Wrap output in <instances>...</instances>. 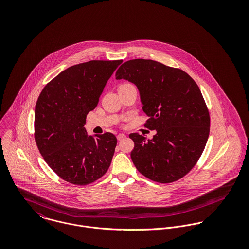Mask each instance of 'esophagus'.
<instances>
[{"mask_svg":"<svg viewBox=\"0 0 249 249\" xmlns=\"http://www.w3.org/2000/svg\"><path fill=\"white\" fill-rule=\"evenodd\" d=\"M125 137H126V135H125V134H124V133H120V134L117 136V139H118L119 141H121V140L124 139Z\"/></svg>","mask_w":249,"mask_h":249,"instance_id":"esophagus-1","label":"esophagus"}]
</instances>
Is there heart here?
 <instances>
[{
  "instance_id": "b5f03b06",
  "label": "heart",
  "mask_w": 249,
  "mask_h": 249,
  "mask_svg": "<svg viewBox=\"0 0 249 249\" xmlns=\"http://www.w3.org/2000/svg\"><path fill=\"white\" fill-rule=\"evenodd\" d=\"M128 86H133L132 84H129V83H124L122 84L120 87H128Z\"/></svg>"
}]
</instances>
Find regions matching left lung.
<instances>
[{
  "label": "left lung",
  "instance_id": "obj_1",
  "mask_svg": "<svg viewBox=\"0 0 249 249\" xmlns=\"http://www.w3.org/2000/svg\"><path fill=\"white\" fill-rule=\"evenodd\" d=\"M139 90L144 126L151 140L131 133L136 169L155 182L170 183L187 175L199 159L210 132L209 111L196 81L184 71L150 59H132L116 71Z\"/></svg>",
  "mask_w": 249,
  "mask_h": 249
}]
</instances>
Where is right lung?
Masks as SVG:
<instances>
[{
  "label": "right lung",
  "instance_id": "add662e5",
  "mask_svg": "<svg viewBox=\"0 0 249 249\" xmlns=\"http://www.w3.org/2000/svg\"><path fill=\"white\" fill-rule=\"evenodd\" d=\"M122 62L91 60L71 66L51 80L37 100L36 144L51 169L69 183L90 184L111 164L116 136L110 132L88 135L84 124Z\"/></svg>",
  "mask_w": 249,
  "mask_h": 249
}]
</instances>
